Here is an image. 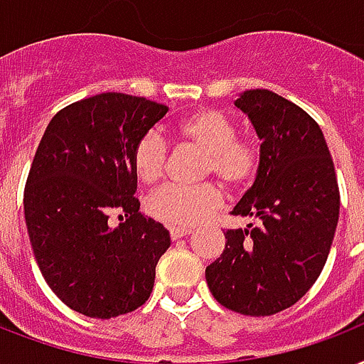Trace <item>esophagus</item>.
<instances>
[{"instance_id": "obj_1", "label": "esophagus", "mask_w": 364, "mask_h": 364, "mask_svg": "<svg viewBox=\"0 0 364 364\" xmlns=\"http://www.w3.org/2000/svg\"><path fill=\"white\" fill-rule=\"evenodd\" d=\"M168 233H171V239H173V241H176V239H182V237H186V235H190L191 228H171V230H168Z\"/></svg>"}]
</instances>
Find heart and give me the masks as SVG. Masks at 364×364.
Segmentation results:
<instances>
[{
	"instance_id": "1",
	"label": "heart",
	"mask_w": 364,
	"mask_h": 364,
	"mask_svg": "<svg viewBox=\"0 0 364 364\" xmlns=\"http://www.w3.org/2000/svg\"><path fill=\"white\" fill-rule=\"evenodd\" d=\"M182 140L205 150L203 174H214L228 188H245L255 180L262 163L260 144L235 134V123L218 109H197L176 123ZM167 163V142L157 131L144 132L131 154V168L144 186H154ZM224 203L222 190L213 182L197 186L168 184L146 201V213L171 228H191L205 222Z\"/></svg>"
}]
</instances>
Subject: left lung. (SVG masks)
I'll return each instance as SVG.
<instances>
[{
    "mask_svg": "<svg viewBox=\"0 0 364 364\" xmlns=\"http://www.w3.org/2000/svg\"><path fill=\"white\" fill-rule=\"evenodd\" d=\"M262 140V163L228 230L226 249L205 277L224 308L266 317L294 306L311 289L331 252L340 190L321 127L300 106L267 89L235 100Z\"/></svg>",
    "mask_w": 364,
    "mask_h": 364,
    "instance_id": "obj_1",
    "label": "left lung"
}]
</instances>
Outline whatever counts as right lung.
Segmentation results:
<instances>
[{
  "instance_id": "add662e5",
  "label": "right lung",
  "mask_w": 364,
  "mask_h": 364,
  "mask_svg": "<svg viewBox=\"0 0 364 364\" xmlns=\"http://www.w3.org/2000/svg\"><path fill=\"white\" fill-rule=\"evenodd\" d=\"M167 109L102 92L62 108L45 129L24 188V218L41 275L77 314L117 317L154 290L171 235L138 213L131 154ZM112 212L119 227L107 222Z\"/></svg>"
}]
</instances>
